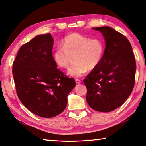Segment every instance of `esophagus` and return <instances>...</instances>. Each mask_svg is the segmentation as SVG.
I'll return each mask as SVG.
<instances>
[{"label":"esophagus","mask_w":146,"mask_h":146,"mask_svg":"<svg viewBox=\"0 0 146 146\" xmlns=\"http://www.w3.org/2000/svg\"><path fill=\"white\" fill-rule=\"evenodd\" d=\"M75 82H76V83H77V84H79V83H81V81H80L79 79H75Z\"/></svg>","instance_id":"obj_1"}]
</instances>
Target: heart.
<instances>
[{"label":"heart","instance_id":"b5f03b06","mask_svg":"<svg viewBox=\"0 0 146 146\" xmlns=\"http://www.w3.org/2000/svg\"><path fill=\"white\" fill-rule=\"evenodd\" d=\"M62 48L53 53V60L57 67L67 69L72 59L76 63L68 71L71 77H80L96 69L103 58L105 44L100 38L90 39L78 33H72L63 39Z\"/></svg>","mask_w":146,"mask_h":146}]
</instances>
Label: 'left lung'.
Wrapping results in <instances>:
<instances>
[{"instance_id":"1","label":"left lung","mask_w":146,"mask_h":146,"mask_svg":"<svg viewBox=\"0 0 146 146\" xmlns=\"http://www.w3.org/2000/svg\"><path fill=\"white\" fill-rule=\"evenodd\" d=\"M101 33L105 51L99 65L87 76L86 100L98 112H109L120 106L132 93L134 86V54L128 39L109 26L93 28Z\"/></svg>"}]
</instances>
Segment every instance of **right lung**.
<instances>
[{
  "instance_id": "1",
  "label": "right lung",
  "mask_w": 146,
  "mask_h": 146,
  "mask_svg": "<svg viewBox=\"0 0 146 146\" xmlns=\"http://www.w3.org/2000/svg\"><path fill=\"white\" fill-rule=\"evenodd\" d=\"M53 43L50 34L38 35L20 48L12 68L20 100L33 114L43 118L61 114L75 87L73 78L57 69L52 57Z\"/></svg>"
}]
</instances>
